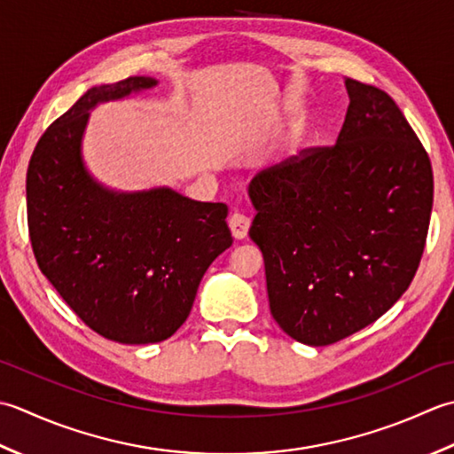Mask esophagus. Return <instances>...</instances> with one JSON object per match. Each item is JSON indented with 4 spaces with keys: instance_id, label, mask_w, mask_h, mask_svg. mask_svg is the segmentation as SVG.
Wrapping results in <instances>:
<instances>
[{
    "instance_id": "34e87169",
    "label": "esophagus",
    "mask_w": 454,
    "mask_h": 454,
    "mask_svg": "<svg viewBox=\"0 0 454 454\" xmlns=\"http://www.w3.org/2000/svg\"><path fill=\"white\" fill-rule=\"evenodd\" d=\"M248 227H251V219L243 214H233L229 217V229L237 240H243L248 235Z\"/></svg>"
}]
</instances>
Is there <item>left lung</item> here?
I'll use <instances>...</instances> for the list:
<instances>
[{
  "mask_svg": "<svg viewBox=\"0 0 454 454\" xmlns=\"http://www.w3.org/2000/svg\"><path fill=\"white\" fill-rule=\"evenodd\" d=\"M337 143L258 172L248 235L264 256L270 313L325 347L364 329L410 288L433 207L429 156L395 101L345 78Z\"/></svg>",
  "mask_w": 454,
  "mask_h": 454,
  "instance_id": "1",
  "label": "left lung"
}]
</instances>
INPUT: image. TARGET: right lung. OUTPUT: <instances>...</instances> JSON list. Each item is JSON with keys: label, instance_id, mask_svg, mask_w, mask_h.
<instances>
[{"label": "right lung", "instance_id": "1", "mask_svg": "<svg viewBox=\"0 0 454 454\" xmlns=\"http://www.w3.org/2000/svg\"><path fill=\"white\" fill-rule=\"evenodd\" d=\"M159 84L131 76L90 88L46 129L27 170V217L41 272L101 337L149 345L188 319L198 286L233 245L225 203L172 188L111 190L82 154L90 111Z\"/></svg>", "mask_w": 454, "mask_h": 454}]
</instances>
